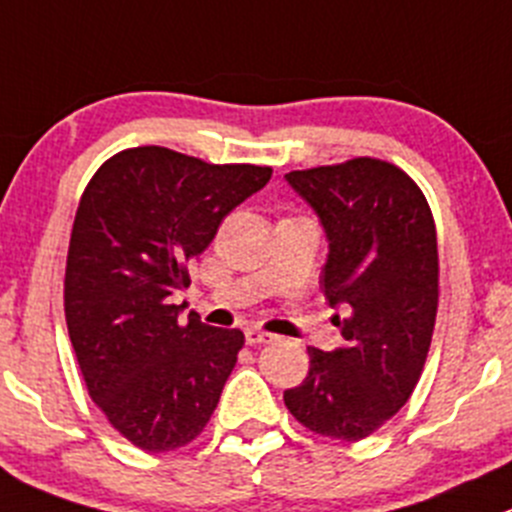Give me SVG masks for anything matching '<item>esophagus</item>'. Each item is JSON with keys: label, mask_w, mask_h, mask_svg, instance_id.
I'll list each match as a JSON object with an SVG mask.
<instances>
[{"label": "esophagus", "mask_w": 512, "mask_h": 512, "mask_svg": "<svg viewBox=\"0 0 512 512\" xmlns=\"http://www.w3.org/2000/svg\"><path fill=\"white\" fill-rule=\"evenodd\" d=\"M245 340H247V345H265V342H275L277 337L272 335V332H265V330H257V327H250V330L245 332Z\"/></svg>", "instance_id": "1"}]
</instances>
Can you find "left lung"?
<instances>
[{"instance_id": "8db88e82", "label": "left lung", "mask_w": 512, "mask_h": 512, "mask_svg": "<svg viewBox=\"0 0 512 512\" xmlns=\"http://www.w3.org/2000/svg\"><path fill=\"white\" fill-rule=\"evenodd\" d=\"M285 180L330 240L320 287L345 345L307 347L310 372L285 390L297 423L322 438H367L413 395L435 330L440 260L435 220L408 172L377 157L292 170Z\"/></svg>"}]
</instances>
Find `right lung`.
Masks as SVG:
<instances>
[{"label":"right lung","mask_w":512,"mask_h":512,"mask_svg":"<svg viewBox=\"0 0 512 512\" xmlns=\"http://www.w3.org/2000/svg\"><path fill=\"white\" fill-rule=\"evenodd\" d=\"M272 167L210 165L167 147L109 157L79 200L64 270V317L89 398L147 453L190 445L220 403L245 345L202 325L172 295L190 287L227 215Z\"/></svg>","instance_id":"obj_1"}]
</instances>
